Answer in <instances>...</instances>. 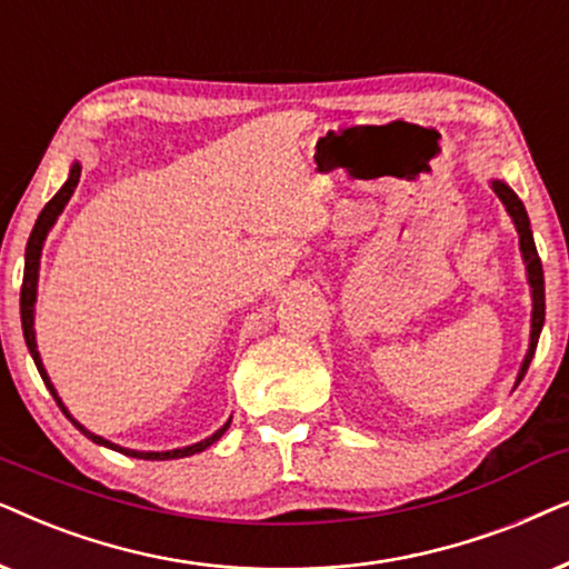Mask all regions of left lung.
Instances as JSON below:
<instances>
[{"label": "left lung", "instance_id": "1", "mask_svg": "<svg viewBox=\"0 0 569 569\" xmlns=\"http://www.w3.org/2000/svg\"><path fill=\"white\" fill-rule=\"evenodd\" d=\"M489 184H491V189H495V194L499 197V200H502L507 216L512 218L515 231H518V239H520L522 262H526V278H528V286H531V305H533V309H531V343H528L526 359H522L520 372H518V377H515V388H518L520 380L528 372V363H531L533 353H536V343H539V336L543 328V315H547V299H543V268H541L539 252H536V244H533L531 221H528L526 206L520 202V197L515 194L502 179H491Z\"/></svg>", "mask_w": 569, "mask_h": 569}]
</instances>
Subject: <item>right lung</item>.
<instances>
[{
    "label": "right lung",
    "instance_id": "obj_1",
    "mask_svg": "<svg viewBox=\"0 0 569 569\" xmlns=\"http://www.w3.org/2000/svg\"><path fill=\"white\" fill-rule=\"evenodd\" d=\"M80 181V161H72L70 166V177L62 184V189L51 197L47 202V208L41 210V216H38V221L33 226V231H30V239H28V247H26V272H22V289H20V320H22V336H26V346L30 356H33L36 361V369L38 375H41L43 385H47L51 396H54L57 406L62 408L67 419H70L74 427H78L82 435H86L90 442L101 445V448H109V450H117L121 456H130V458H140V460H177V458H187V456H194V452H202L208 450L210 445L218 442L226 435V429L231 427V419L223 423L221 429L213 431V435L200 439V442L194 445H187V448H177V450H130V448H121V445H113L109 439L93 435V431L82 427V423L74 419V416L67 411V406L62 403V398H59V392L54 388V382H51V377L47 375V367H43L41 361V353H38V343H36V297H38V270H41V252H43V241H47L49 231L54 229L57 218L62 216V210L67 208V202H70V197L74 194V187H78Z\"/></svg>",
    "mask_w": 569,
    "mask_h": 569
}]
</instances>
